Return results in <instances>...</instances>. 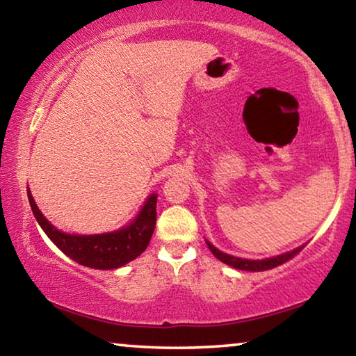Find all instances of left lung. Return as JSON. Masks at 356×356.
<instances>
[{
  "instance_id": "1",
  "label": "left lung",
  "mask_w": 356,
  "mask_h": 356,
  "mask_svg": "<svg viewBox=\"0 0 356 356\" xmlns=\"http://www.w3.org/2000/svg\"><path fill=\"white\" fill-rule=\"evenodd\" d=\"M206 245H208V248L211 249V252L214 254V256L219 259L220 262L230 265V267H233V268L245 270V272H262V270L275 268L277 265H281V264H284L286 261H289V259H293L297 252H300L302 249L305 248V245H302L299 248L293 249V251L283 252V254H280V256H273V257L245 259V257H236V256H232V254H227L224 251H220V249H217L208 240H206Z\"/></svg>"
}]
</instances>
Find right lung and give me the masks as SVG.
<instances>
[{
	"mask_svg": "<svg viewBox=\"0 0 356 356\" xmlns=\"http://www.w3.org/2000/svg\"><path fill=\"white\" fill-rule=\"evenodd\" d=\"M26 195H29L35 219L47 238L67 257L84 265V267L97 270L123 267L145 251L153 230H155L158 193L148 195L137 216L121 229L107 233H94V235H78V233L59 230L46 219L44 214L36 206L29 187H26Z\"/></svg>",
	"mask_w": 356,
	"mask_h": 356,
	"instance_id": "add662e5",
	"label": "right lung"
}]
</instances>
